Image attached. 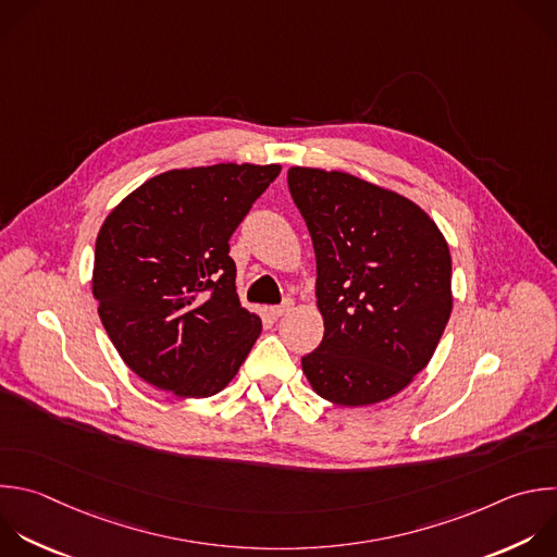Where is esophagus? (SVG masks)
Here are the masks:
<instances>
[{
    "label": "esophagus",
    "mask_w": 557,
    "mask_h": 557,
    "mask_svg": "<svg viewBox=\"0 0 557 557\" xmlns=\"http://www.w3.org/2000/svg\"><path fill=\"white\" fill-rule=\"evenodd\" d=\"M290 308H293V299H284L282 304L271 306V314H273V317H282V314H286Z\"/></svg>",
    "instance_id": "esophagus-1"
}]
</instances>
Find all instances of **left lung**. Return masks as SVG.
Segmentation results:
<instances>
[{
    "label": "left lung",
    "instance_id": "8db88e82",
    "mask_svg": "<svg viewBox=\"0 0 557 557\" xmlns=\"http://www.w3.org/2000/svg\"><path fill=\"white\" fill-rule=\"evenodd\" d=\"M317 258L321 345L301 356L312 389L364 407L405 389L448 323L450 251L409 199L347 172L288 170Z\"/></svg>",
    "mask_w": 557,
    "mask_h": 557
}]
</instances>
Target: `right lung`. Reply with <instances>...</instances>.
I'll return each instance as SVG.
<instances>
[{
    "label": "right lung",
    "instance_id": "add662e5",
    "mask_svg": "<svg viewBox=\"0 0 557 557\" xmlns=\"http://www.w3.org/2000/svg\"><path fill=\"white\" fill-rule=\"evenodd\" d=\"M280 165L163 172L104 221L94 256L98 314L122 360L178 398L219 394L262 321L240 306L230 238Z\"/></svg>",
    "mask_w": 557,
    "mask_h": 557
}]
</instances>
